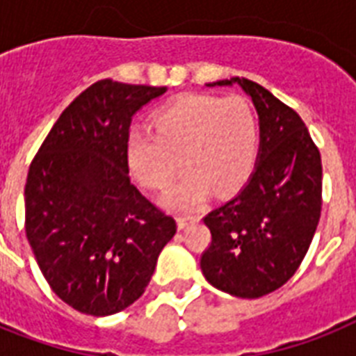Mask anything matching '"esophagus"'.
Listing matches in <instances>:
<instances>
[{"label": "esophagus", "mask_w": 356, "mask_h": 356, "mask_svg": "<svg viewBox=\"0 0 356 356\" xmlns=\"http://www.w3.org/2000/svg\"><path fill=\"white\" fill-rule=\"evenodd\" d=\"M200 222V216L197 214H186V212H183V214H179L177 216V225L179 229H186L188 225H192V223Z\"/></svg>", "instance_id": "34e87169"}]
</instances>
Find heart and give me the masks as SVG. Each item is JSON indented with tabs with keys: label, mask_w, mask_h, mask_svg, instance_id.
<instances>
[{
	"label": "heart",
	"mask_w": 356,
	"mask_h": 356,
	"mask_svg": "<svg viewBox=\"0 0 356 356\" xmlns=\"http://www.w3.org/2000/svg\"><path fill=\"white\" fill-rule=\"evenodd\" d=\"M155 133L131 131L125 156L140 183L168 190L184 164L188 172L168 194L179 211L194 209L214 188L231 194L253 172L259 151V123L243 97L192 94L155 114Z\"/></svg>",
	"instance_id": "b5f03b06"
}]
</instances>
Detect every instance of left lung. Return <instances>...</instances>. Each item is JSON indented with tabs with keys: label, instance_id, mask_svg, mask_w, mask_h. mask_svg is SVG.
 I'll use <instances>...</instances> for the list:
<instances>
[{
	"label": "left lung",
	"instance_id": "1",
	"mask_svg": "<svg viewBox=\"0 0 356 356\" xmlns=\"http://www.w3.org/2000/svg\"><path fill=\"white\" fill-rule=\"evenodd\" d=\"M240 85L260 125L259 161L234 197L203 220L212 240L201 271L212 286L243 299L275 292L298 271L321 214V156L299 114L245 77Z\"/></svg>",
	"mask_w": 356,
	"mask_h": 356
}]
</instances>
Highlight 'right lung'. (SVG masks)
<instances>
[{"instance_id": "add662e5", "label": "right lung", "mask_w": 356, "mask_h": 356, "mask_svg": "<svg viewBox=\"0 0 356 356\" xmlns=\"http://www.w3.org/2000/svg\"><path fill=\"white\" fill-rule=\"evenodd\" d=\"M166 86L102 79L58 116L25 183V233L51 290L83 314L108 316L144 293L177 223L131 183L136 111Z\"/></svg>"}]
</instances>
